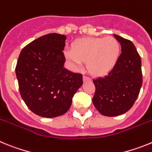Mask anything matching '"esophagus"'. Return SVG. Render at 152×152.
I'll return each mask as SVG.
<instances>
[{
  "mask_svg": "<svg viewBox=\"0 0 152 152\" xmlns=\"http://www.w3.org/2000/svg\"><path fill=\"white\" fill-rule=\"evenodd\" d=\"M83 79H84V81H87V80H91V77H88V76H85V75H84V77H83Z\"/></svg>",
  "mask_w": 152,
  "mask_h": 152,
  "instance_id": "1",
  "label": "esophagus"
}]
</instances>
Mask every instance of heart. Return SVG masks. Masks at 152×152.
Instances as JSON below:
<instances>
[{"label":"heart","mask_w":152,"mask_h":152,"mask_svg":"<svg viewBox=\"0 0 152 152\" xmlns=\"http://www.w3.org/2000/svg\"><path fill=\"white\" fill-rule=\"evenodd\" d=\"M119 43L114 37L85 38L75 42L65 56L76 68L87 61V68L93 75L107 73L116 63L119 55Z\"/></svg>","instance_id":"b5f03b06"}]
</instances>
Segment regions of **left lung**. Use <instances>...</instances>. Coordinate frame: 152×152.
I'll return each mask as SVG.
<instances>
[{
    "mask_svg": "<svg viewBox=\"0 0 152 152\" xmlns=\"http://www.w3.org/2000/svg\"><path fill=\"white\" fill-rule=\"evenodd\" d=\"M113 36L121 45L122 53L108 75L93 80V103L106 116H119L129 110L142 84V61L135 46L130 40Z\"/></svg>",
    "mask_w": 152,
    "mask_h": 152,
    "instance_id": "left-lung-1",
    "label": "left lung"
}]
</instances>
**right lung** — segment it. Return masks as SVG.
Listing matches in <instances>:
<instances>
[{"label":"right lung","mask_w":152,"mask_h":152,"mask_svg":"<svg viewBox=\"0 0 152 152\" xmlns=\"http://www.w3.org/2000/svg\"><path fill=\"white\" fill-rule=\"evenodd\" d=\"M66 36L49 33L24 47L16 66L21 97L35 114L53 118L64 114L83 84L81 74L64 68Z\"/></svg>","instance_id":"obj_1"}]
</instances>
